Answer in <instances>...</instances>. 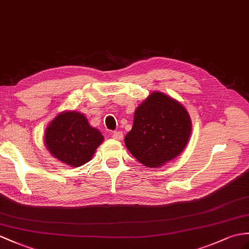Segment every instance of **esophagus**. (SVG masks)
<instances>
[{
    "label": "esophagus",
    "instance_id": "1",
    "mask_svg": "<svg viewBox=\"0 0 249 249\" xmlns=\"http://www.w3.org/2000/svg\"><path fill=\"white\" fill-rule=\"evenodd\" d=\"M112 137H113L114 139H116V141H123V138H124V133L121 132V131H115V132L113 133Z\"/></svg>",
    "mask_w": 249,
    "mask_h": 249
}]
</instances>
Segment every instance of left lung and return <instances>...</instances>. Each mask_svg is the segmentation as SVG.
Returning <instances> with one entry per match:
<instances>
[{
	"instance_id": "8db88e82",
	"label": "left lung",
	"mask_w": 249,
	"mask_h": 249,
	"mask_svg": "<svg viewBox=\"0 0 249 249\" xmlns=\"http://www.w3.org/2000/svg\"><path fill=\"white\" fill-rule=\"evenodd\" d=\"M191 128L189 114L180 102L153 92L137 107L124 142L139 162L157 168L183 152Z\"/></svg>"
}]
</instances>
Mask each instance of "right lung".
<instances>
[{"label":"right lung","mask_w":249,"mask_h":249,"mask_svg":"<svg viewBox=\"0 0 249 249\" xmlns=\"http://www.w3.org/2000/svg\"><path fill=\"white\" fill-rule=\"evenodd\" d=\"M104 142L99 130L90 126L83 114L75 111L60 113L47 125L44 142L57 160L71 167H80L92 160Z\"/></svg>","instance_id":"obj_1"}]
</instances>
